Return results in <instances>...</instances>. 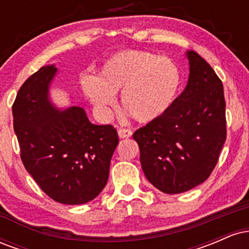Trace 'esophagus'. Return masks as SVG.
I'll use <instances>...</instances> for the list:
<instances>
[{"label":"esophagus","instance_id":"obj_1","mask_svg":"<svg viewBox=\"0 0 249 249\" xmlns=\"http://www.w3.org/2000/svg\"><path fill=\"white\" fill-rule=\"evenodd\" d=\"M118 136L119 138H128V137L132 136V131L130 128H119Z\"/></svg>","mask_w":249,"mask_h":249}]
</instances>
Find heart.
Instances as JSON below:
<instances>
[{"instance_id":"heart-1","label":"heart","mask_w":249,"mask_h":249,"mask_svg":"<svg viewBox=\"0 0 249 249\" xmlns=\"http://www.w3.org/2000/svg\"><path fill=\"white\" fill-rule=\"evenodd\" d=\"M180 72L171 59L146 51L128 50L105 61L98 78L83 79V91L103 116L116 107L115 93L122 91V105L141 123L160 118L170 110L180 88Z\"/></svg>"}]
</instances>
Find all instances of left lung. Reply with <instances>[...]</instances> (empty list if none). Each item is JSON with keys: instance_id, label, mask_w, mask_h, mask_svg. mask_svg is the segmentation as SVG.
<instances>
[{"instance_id": "obj_1", "label": "left lung", "mask_w": 249, "mask_h": 249, "mask_svg": "<svg viewBox=\"0 0 249 249\" xmlns=\"http://www.w3.org/2000/svg\"><path fill=\"white\" fill-rule=\"evenodd\" d=\"M187 85L170 110L133 133L145 177L167 194L202 184L226 141L224 87L208 63L187 51Z\"/></svg>"}]
</instances>
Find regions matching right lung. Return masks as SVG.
<instances>
[{
    "mask_svg": "<svg viewBox=\"0 0 249 249\" xmlns=\"http://www.w3.org/2000/svg\"><path fill=\"white\" fill-rule=\"evenodd\" d=\"M55 64L23 83L13 105L21 159L42 191L57 202L81 205L102 192L119 139L112 125H96L84 108L56 107L50 85Z\"/></svg>",
    "mask_w": 249,
    "mask_h": 249,
    "instance_id": "1",
    "label": "right lung"
}]
</instances>
